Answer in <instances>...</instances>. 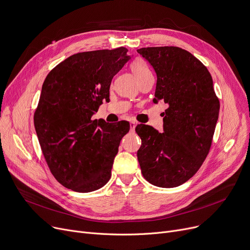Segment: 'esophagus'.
<instances>
[{
  "instance_id": "34e87169",
  "label": "esophagus",
  "mask_w": 250,
  "mask_h": 250,
  "mask_svg": "<svg viewBox=\"0 0 250 250\" xmlns=\"http://www.w3.org/2000/svg\"><path fill=\"white\" fill-rule=\"evenodd\" d=\"M130 128H132V129H135L136 128V126H137V123L136 122H134V121H132V122H130Z\"/></svg>"
}]
</instances>
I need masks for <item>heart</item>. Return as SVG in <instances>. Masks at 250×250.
Here are the masks:
<instances>
[{
  "mask_svg": "<svg viewBox=\"0 0 250 250\" xmlns=\"http://www.w3.org/2000/svg\"><path fill=\"white\" fill-rule=\"evenodd\" d=\"M130 70H132L133 74L135 75L138 81L142 80V79H144L146 76L152 74L147 63L142 60H136L135 62H133L132 64H130Z\"/></svg>",
  "mask_w": 250,
  "mask_h": 250,
  "instance_id": "heart-1",
  "label": "heart"
}]
</instances>
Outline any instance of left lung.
Segmentation results:
<instances>
[{
	"mask_svg": "<svg viewBox=\"0 0 250 250\" xmlns=\"http://www.w3.org/2000/svg\"><path fill=\"white\" fill-rule=\"evenodd\" d=\"M157 76L154 103L164 101L163 133L138 125L142 140L137 156L143 176L153 186L176 188L191 178L211 148L220 102L208 69L176 46L137 50Z\"/></svg>",
	"mask_w": 250,
	"mask_h": 250,
	"instance_id": "left-lung-1",
	"label": "left lung"
}]
</instances>
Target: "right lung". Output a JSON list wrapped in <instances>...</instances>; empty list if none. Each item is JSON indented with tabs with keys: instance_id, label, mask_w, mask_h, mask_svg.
Returning a JSON list of instances; mask_svg holds the SVG:
<instances>
[{
	"instance_id": "1",
	"label": "right lung",
	"mask_w": 250,
	"mask_h": 250,
	"mask_svg": "<svg viewBox=\"0 0 250 250\" xmlns=\"http://www.w3.org/2000/svg\"><path fill=\"white\" fill-rule=\"evenodd\" d=\"M125 47L78 52L46 76L34 126L46 163L64 188L90 192L106 185L129 123L92 121L109 100L112 78L132 59Z\"/></svg>"
}]
</instances>
